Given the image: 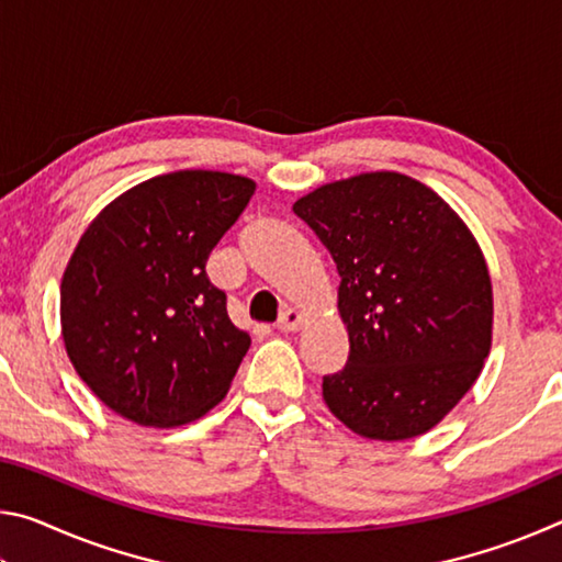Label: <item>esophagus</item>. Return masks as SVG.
<instances>
[{"label":"esophagus","mask_w":562,"mask_h":562,"mask_svg":"<svg viewBox=\"0 0 562 562\" xmlns=\"http://www.w3.org/2000/svg\"><path fill=\"white\" fill-rule=\"evenodd\" d=\"M274 327H278L280 331H297L302 327V315H300L297 310L288 307V310L282 312L280 319H278V325H274Z\"/></svg>","instance_id":"1"}]
</instances>
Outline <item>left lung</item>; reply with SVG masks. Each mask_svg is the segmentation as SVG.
<instances>
[{
	"instance_id": "8db88e82",
	"label": "left lung",
	"mask_w": 562,
	"mask_h": 562,
	"mask_svg": "<svg viewBox=\"0 0 562 562\" xmlns=\"http://www.w3.org/2000/svg\"><path fill=\"white\" fill-rule=\"evenodd\" d=\"M339 272L349 357L322 379L341 424L404 441L461 402L491 351L493 290L469 227L431 188L402 173H361L292 205Z\"/></svg>"
}]
</instances>
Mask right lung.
I'll return each mask as SVG.
<instances>
[{
  "instance_id": "1",
  "label": "right lung",
  "mask_w": 562,
  "mask_h": 562,
  "mask_svg": "<svg viewBox=\"0 0 562 562\" xmlns=\"http://www.w3.org/2000/svg\"><path fill=\"white\" fill-rule=\"evenodd\" d=\"M252 193L250 178L178 170L126 190L81 235L61 280L66 355L123 418L180 426L231 389L250 337L205 262Z\"/></svg>"
}]
</instances>
